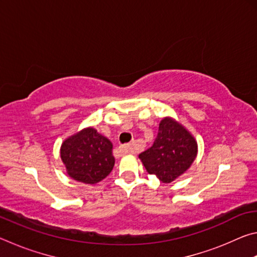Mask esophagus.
Instances as JSON below:
<instances>
[{"label": "esophagus", "instance_id": "1", "mask_svg": "<svg viewBox=\"0 0 257 257\" xmlns=\"http://www.w3.org/2000/svg\"><path fill=\"white\" fill-rule=\"evenodd\" d=\"M121 151H122L124 154H134V153H136V150H135V146L133 144H128V145L121 146Z\"/></svg>", "mask_w": 257, "mask_h": 257}]
</instances>
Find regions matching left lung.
<instances>
[{"label":"left lung","instance_id":"left-lung-1","mask_svg":"<svg viewBox=\"0 0 257 257\" xmlns=\"http://www.w3.org/2000/svg\"><path fill=\"white\" fill-rule=\"evenodd\" d=\"M197 142L189 130L171 116L161 120L154 144L139 154L150 175L170 184L188 170L196 159Z\"/></svg>","mask_w":257,"mask_h":257}]
</instances>
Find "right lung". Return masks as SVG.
<instances>
[{
  "label": "right lung",
  "instance_id": "1",
  "mask_svg": "<svg viewBox=\"0 0 257 257\" xmlns=\"http://www.w3.org/2000/svg\"><path fill=\"white\" fill-rule=\"evenodd\" d=\"M113 145L93 127H87L66 138L61 145V160L68 176L86 185L106 178L114 167Z\"/></svg>",
  "mask_w": 257,
  "mask_h": 257
}]
</instances>
